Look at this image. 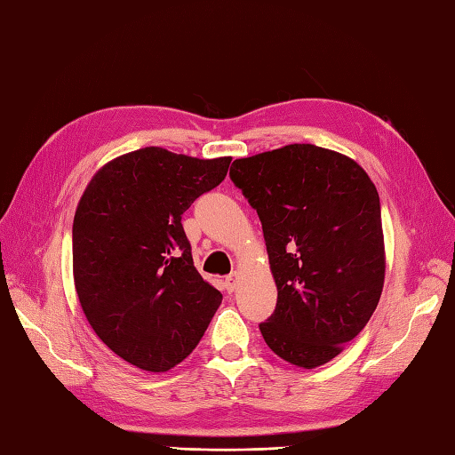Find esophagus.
<instances>
[{"label":"esophagus","instance_id":"34e87169","mask_svg":"<svg viewBox=\"0 0 455 455\" xmlns=\"http://www.w3.org/2000/svg\"><path fill=\"white\" fill-rule=\"evenodd\" d=\"M237 286H239V273H229L226 276V289H228V292H234Z\"/></svg>","mask_w":455,"mask_h":455}]
</instances>
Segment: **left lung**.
<instances>
[{
	"instance_id": "left-lung-1",
	"label": "left lung",
	"mask_w": 455,
	"mask_h": 455,
	"mask_svg": "<svg viewBox=\"0 0 455 455\" xmlns=\"http://www.w3.org/2000/svg\"><path fill=\"white\" fill-rule=\"evenodd\" d=\"M261 220L276 308L259 323L289 363H328L365 328L385 281L381 204L349 156L310 143L235 159L229 169Z\"/></svg>"
}]
</instances>
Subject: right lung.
Instances as JSON below:
<instances>
[{
  "instance_id": "obj_1",
  "label": "right lung",
  "mask_w": 455,
  "mask_h": 455,
  "mask_svg": "<svg viewBox=\"0 0 455 455\" xmlns=\"http://www.w3.org/2000/svg\"><path fill=\"white\" fill-rule=\"evenodd\" d=\"M229 163L145 147L101 166L82 194L74 284L92 330L127 363L172 369L214 318L221 292L194 267L182 214L226 179Z\"/></svg>"
}]
</instances>
